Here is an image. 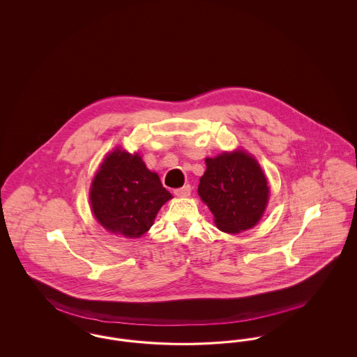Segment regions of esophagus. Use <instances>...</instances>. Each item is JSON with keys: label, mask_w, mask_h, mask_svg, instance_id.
<instances>
[{"label": "esophagus", "mask_w": 357, "mask_h": 357, "mask_svg": "<svg viewBox=\"0 0 357 357\" xmlns=\"http://www.w3.org/2000/svg\"><path fill=\"white\" fill-rule=\"evenodd\" d=\"M174 195L178 197H187L190 195V185H184L183 188L174 190Z\"/></svg>", "instance_id": "34e87169"}]
</instances>
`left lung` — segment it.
<instances>
[{
	"label": "left lung",
	"mask_w": 357,
	"mask_h": 357,
	"mask_svg": "<svg viewBox=\"0 0 357 357\" xmlns=\"http://www.w3.org/2000/svg\"><path fill=\"white\" fill-rule=\"evenodd\" d=\"M199 195L225 233L253 227L264 214L269 188L257 161L243 151L207 158Z\"/></svg>",
	"instance_id": "1"
}]
</instances>
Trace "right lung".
<instances>
[{"label":"right lung","mask_w":357,"mask_h":357,"mask_svg":"<svg viewBox=\"0 0 357 357\" xmlns=\"http://www.w3.org/2000/svg\"><path fill=\"white\" fill-rule=\"evenodd\" d=\"M89 196L96 219L107 230L128 238L144 234L162 204L172 199L139 154L119 149L101 164Z\"/></svg>","instance_id":"1"}]
</instances>
